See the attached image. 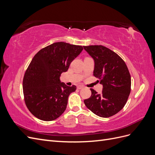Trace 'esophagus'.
<instances>
[{"label": "esophagus", "instance_id": "obj_1", "mask_svg": "<svg viewBox=\"0 0 155 155\" xmlns=\"http://www.w3.org/2000/svg\"><path fill=\"white\" fill-rule=\"evenodd\" d=\"M83 88V86H82V85H79L77 87V88L79 89V90H80V89H81Z\"/></svg>", "mask_w": 155, "mask_h": 155}]
</instances>
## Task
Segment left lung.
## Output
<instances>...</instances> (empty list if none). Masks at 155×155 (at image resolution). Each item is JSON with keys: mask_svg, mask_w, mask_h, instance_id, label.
I'll return each mask as SVG.
<instances>
[{"mask_svg": "<svg viewBox=\"0 0 155 155\" xmlns=\"http://www.w3.org/2000/svg\"><path fill=\"white\" fill-rule=\"evenodd\" d=\"M94 60L93 76L103 85L99 94L92 88L91 96L84 103L93 113L109 118L123 109L130 92L131 79L124 61L109 48L102 45L84 46Z\"/></svg>", "mask_w": 155, "mask_h": 155, "instance_id": "obj_1", "label": "left lung"}]
</instances>
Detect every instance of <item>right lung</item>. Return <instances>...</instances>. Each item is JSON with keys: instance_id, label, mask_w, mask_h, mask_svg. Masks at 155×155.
I'll use <instances>...</instances> for the list:
<instances>
[{"instance_id": "add662e5", "label": "right lung", "mask_w": 155, "mask_h": 155, "mask_svg": "<svg viewBox=\"0 0 155 155\" xmlns=\"http://www.w3.org/2000/svg\"><path fill=\"white\" fill-rule=\"evenodd\" d=\"M83 49L81 46L58 42L42 48L33 58L22 87L25 104L36 118L52 121L66 110L68 96L76 87L61 83L59 78Z\"/></svg>"}]
</instances>
